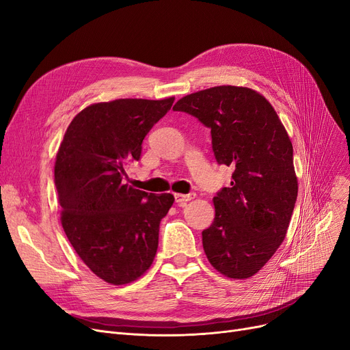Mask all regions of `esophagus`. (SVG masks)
Listing matches in <instances>:
<instances>
[{
	"instance_id": "esophagus-1",
	"label": "esophagus",
	"mask_w": 350,
	"mask_h": 350,
	"mask_svg": "<svg viewBox=\"0 0 350 350\" xmlns=\"http://www.w3.org/2000/svg\"><path fill=\"white\" fill-rule=\"evenodd\" d=\"M195 193H187V195H182V193H176L174 195V199H176V203L178 204V206H183L185 203H187L189 200H191V199H195Z\"/></svg>"
}]
</instances>
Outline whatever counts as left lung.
Masks as SVG:
<instances>
[{"label": "left lung", "instance_id": "1", "mask_svg": "<svg viewBox=\"0 0 350 350\" xmlns=\"http://www.w3.org/2000/svg\"><path fill=\"white\" fill-rule=\"evenodd\" d=\"M211 129L217 164L235 168L213 198L215 219L202 232L209 262L229 278H250L286 238L297 200L293 144L271 103L250 88L215 86L173 107Z\"/></svg>", "mask_w": 350, "mask_h": 350}]
</instances>
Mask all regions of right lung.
Listing matches in <instances>:
<instances>
[{
	"instance_id": "right-lung-1",
	"label": "right lung",
	"mask_w": 350,
	"mask_h": 350,
	"mask_svg": "<svg viewBox=\"0 0 350 350\" xmlns=\"http://www.w3.org/2000/svg\"><path fill=\"white\" fill-rule=\"evenodd\" d=\"M174 98L94 103L66 129L55 164L62 226L95 275L113 286L141 277L159 248L161 219L173 195L124 185L126 161H138L142 139Z\"/></svg>"
}]
</instances>
